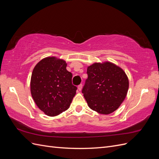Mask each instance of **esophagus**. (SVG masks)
<instances>
[{
    "mask_svg": "<svg viewBox=\"0 0 159 159\" xmlns=\"http://www.w3.org/2000/svg\"><path fill=\"white\" fill-rule=\"evenodd\" d=\"M82 86H83V85L82 84H80L79 85H78V89L80 90V91H81V89H82Z\"/></svg>",
    "mask_w": 159,
    "mask_h": 159,
    "instance_id": "1",
    "label": "esophagus"
}]
</instances>
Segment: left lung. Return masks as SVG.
Listing matches in <instances>:
<instances>
[{
    "instance_id": "1",
    "label": "left lung",
    "mask_w": 159,
    "mask_h": 159,
    "mask_svg": "<svg viewBox=\"0 0 159 159\" xmlns=\"http://www.w3.org/2000/svg\"><path fill=\"white\" fill-rule=\"evenodd\" d=\"M81 92L88 106L99 113L115 111L125 98L129 80L124 71L110 62L95 63L87 70Z\"/></svg>"
}]
</instances>
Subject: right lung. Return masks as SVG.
<instances>
[{"label":"right lung","mask_w":159,"mask_h":159,"mask_svg":"<svg viewBox=\"0 0 159 159\" xmlns=\"http://www.w3.org/2000/svg\"><path fill=\"white\" fill-rule=\"evenodd\" d=\"M64 60L48 57L33 70L30 91L34 101L48 116H56L68 109L75 95L72 74L66 70Z\"/></svg>","instance_id":"add662e5"}]
</instances>
